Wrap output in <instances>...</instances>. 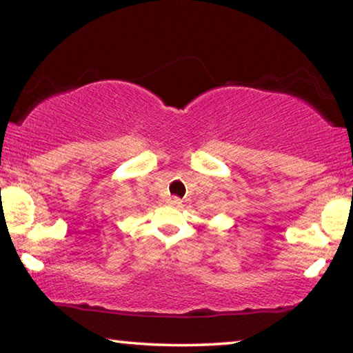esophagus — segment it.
<instances>
[{"label":"esophagus","instance_id":"esophagus-1","mask_svg":"<svg viewBox=\"0 0 353 353\" xmlns=\"http://www.w3.org/2000/svg\"><path fill=\"white\" fill-rule=\"evenodd\" d=\"M166 202H168L171 207H181V204H182V201L176 198V196H171V198L166 199Z\"/></svg>","mask_w":353,"mask_h":353}]
</instances>
